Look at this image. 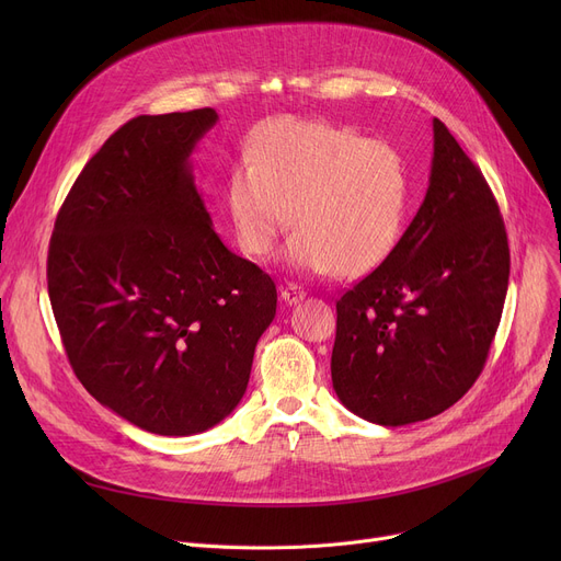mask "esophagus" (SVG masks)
I'll use <instances>...</instances> for the list:
<instances>
[{"mask_svg":"<svg viewBox=\"0 0 561 561\" xmlns=\"http://www.w3.org/2000/svg\"><path fill=\"white\" fill-rule=\"evenodd\" d=\"M279 296H282V300H284L286 305H296V302H300V300L305 298V290H302L298 284L288 282V284H284V286L279 288Z\"/></svg>","mask_w":561,"mask_h":561,"instance_id":"1","label":"esophagus"}]
</instances>
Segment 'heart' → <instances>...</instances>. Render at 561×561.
I'll list each match as a JSON object with an SVG mask.
<instances>
[{
    "instance_id": "b5f03b06",
    "label": "heart",
    "mask_w": 561,
    "mask_h": 561,
    "mask_svg": "<svg viewBox=\"0 0 561 561\" xmlns=\"http://www.w3.org/2000/svg\"><path fill=\"white\" fill-rule=\"evenodd\" d=\"M411 197L409 168L396 145L330 123L282 117L229 170L227 211L239 248L265 261L293 231V268L364 275L398 248Z\"/></svg>"
}]
</instances>
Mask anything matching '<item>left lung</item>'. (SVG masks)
Listing matches in <instances>:
<instances>
[{
    "label": "left lung",
    "mask_w": 561,
    "mask_h": 561,
    "mask_svg": "<svg viewBox=\"0 0 561 561\" xmlns=\"http://www.w3.org/2000/svg\"><path fill=\"white\" fill-rule=\"evenodd\" d=\"M425 199L396 252L336 300L332 385L364 421L398 427L453 407L503 316L510 245L482 170L434 117Z\"/></svg>",
    "instance_id": "left-lung-1"
}]
</instances>
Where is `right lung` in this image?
Returning <instances> with one entry per match:
<instances>
[{
  "label": "right lung",
  "instance_id": "obj_1",
  "mask_svg": "<svg viewBox=\"0 0 561 561\" xmlns=\"http://www.w3.org/2000/svg\"><path fill=\"white\" fill-rule=\"evenodd\" d=\"M214 108L138 115L83 165L58 209L47 290L83 389L161 436L218 425L241 402L277 309L256 263L229 252L188 157Z\"/></svg>",
  "mask_w": 561,
  "mask_h": 561
}]
</instances>
